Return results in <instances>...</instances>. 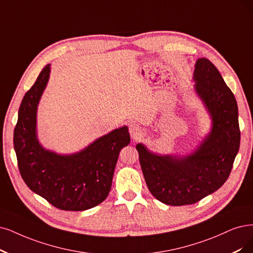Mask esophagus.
Listing matches in <instances>:
<instances>
[{"label":"esophagus","instance_id":"esophagus-1","mask_svg":"<svg viewBox=\"0 0 253 253\" xmlns=\"http://www.w3.org/2000/svg\"><path fill=\"white\" fill-rule=\"evenodd\" d=\"M129 132H130V135H131L133 138H138L143 134V129L137 124H131L129 127Z\"/></svg>","mask_w":253,"mask_h":253}]
</instances>
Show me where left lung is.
I'll list each match as a JSON object with an SVG mask.
<instances>
[{
	"instance_id": "obj_1",
	"label": "left lung",
	"mask_w": 253,
	"mask_h": 253,
	"mask_svg": "<svg viewBox=\"0 0 253 253\" xmlns=\"http://www.w3.org/2000/svg\"><path fill=\"white\" fill-rule=\"evenodd\" d=\"M195 90L209 110L211 132L186 156L158 155L136 145L149 191L161 202L180 207L200 201L228 178L240 148L238 104L218 69L207 58L196 61Z\"/></svg>"
}]
</instances>
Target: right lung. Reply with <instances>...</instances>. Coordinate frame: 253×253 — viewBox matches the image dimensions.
<instances>
[{"label": "right lung", "instance_id": "right-lung-1", "mask_svg": "<svg viewBox=\"0 0 253 253\" xmlns=\"http://www.w3.org/2000/svg\"><path fill=\"white\" fill-rule=\"evenodd\" d=\"M49 76L50 64H46L18 110L13 133L18 170L28 188L53 207L85 211L107 198L119 153L130 143L128 128L112 130L75 154L45 150L37 139L36 112Z\"/></svg>", "mask_w": 253, "mask_h": 253}]
</instances>
